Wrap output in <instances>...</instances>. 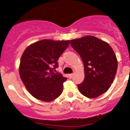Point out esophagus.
I'll return each mask as SVG.
<instances>
[{
    "mask_svg": "<svg viewBox=\"0 0 130 130\" xmlns=\"http://www.w3.org/2000/svg\"><path fill=\"white\" fill-rule=\"evenodd\" d=\"M73 75H74L73 74H69V75H68V77H69V78H70L71 79V78H72V77H73Z\"/></svg>",
    "mask_w": 130,
    "mask_h": 130,
    "instance_id": "1",
    "label": "esophagus"
}]
</instances>
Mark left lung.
Listing matches in <instances>:
<instances>
[{
    "mask_svg": "<svg viewBox=\"0 0 130 130\" xmlns=\"http://www.w3.org/2000/svg\"><path fill=\"white\" fill-rule=\"evenodd\" d=\"M72 48L78 53L84 67V81L79 91L88 98H96L109 89L118 68L117 57L108 43L92 36L71 40Z\"/></svg>",
    "mask_w": 130,
    "mask_h": 130,
    "instance_id": "obj_1",
    "label": "left lung"
}]
</instances>
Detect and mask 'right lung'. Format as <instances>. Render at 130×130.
<instances>
[{"label":"right lung","instance_id":"right-lung-1","mask_svg":"<svg viewBox=\"0 0 130 130\" xmlns=\"http://www.w3.org/2000/svg\"><path fill=\"white\" fill-rule=\"evenodd\" d=\"M69 44L70 40L44 39L28 46L22 53L19 67L20 78L35 98L51 102L61 94L67 78L53 70L58 68V59Z\"/></svg>","mask_w":130,"mask_h":130}]
</instances>
